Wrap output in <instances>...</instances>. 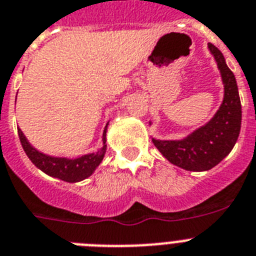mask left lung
<instances>
[{
  "label": "left lung",
  "instance_id": "left-lung-1",
  "mask_svg": "<svg viewBox=\"0 0 256 256\" xmlns=\"http://www.w3.org/2000/svg\"><path fill=\"white\" fill-rule=\"evenodd\" d=\"M208 50L220 70L224 96L214 117L180 140H160L153 144L172 165L188 171H208L230 154L241 130V100L234 74L228 68L223 54L212 44Z\"/></svg>",
  "mask_w": 256,
  "mask_h": 256
}]
</instances>
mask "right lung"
<instances>
[{
	"label": "right lung",
	"mask_w": 256,
	"mask_h": 256,
	"mask_svg": "<svg viewBox=\"0 0 256 256\" xmlns=\"http://www.w3.org/2000/svg\"><path fill=\"white\" fill-rule=\"evenodd\" d=\"M106 128H108V124L103 131V146L100 148V150H98L96 153L84 154L77 158L54 157V156L45 154V153L36 150L19 128H18V134H19V139H20L24 152L28 156V158L34 164L36 168H38L45 174L60 179V180L68 182V183H77V182H81L86 178L91 176L98 166L100 165V162L103 161L106 150Z\"/></svg>",
	"instance_id": "right-lung-1"
}]
</instances>
